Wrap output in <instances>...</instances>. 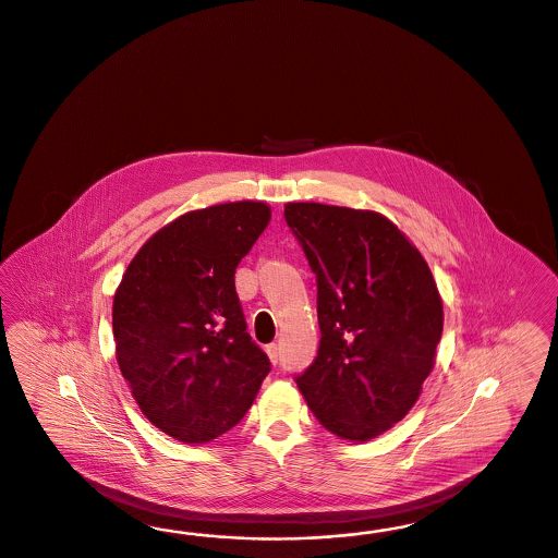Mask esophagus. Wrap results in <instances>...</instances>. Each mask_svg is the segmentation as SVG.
I'll use <instances>...</instances> for the list:
<instances>
[{
    "mask_svg": "<svg viewBox=\"0 0 558 558\" xmlns=\"http://www.w3.org/2000/svg\"><path fill=\"white\" fill-rule=\"evenodd\" d=\"M266 352H268L269 361L276 365L278 363V347L276 344H268Z\"/></svg>",
    "mask_w": 558,
    "mask_h": 558,
    "instance_id": "esophagus-1",
    "label": "esophagus"
}]
</instances>
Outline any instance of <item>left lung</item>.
Returning <instances> with one entry per match:
<instances>
[{"label":"left lung","mask_w":558,"mask_h":558,"mask_svg":"<svg viewBox=\"0 0 558 558\" xmlns=\"http://www.w3.org/2000/svg\"><path fill=\"white\" fill-rule=\"evenodd\" d=\"M284 218L317 278L322 329L294 381L329 433L368 441L404 418L433 371L439 290L421 251L377 211L299 202Z\"/></svg>","instance_id":"8db88e82"}]
</instances>
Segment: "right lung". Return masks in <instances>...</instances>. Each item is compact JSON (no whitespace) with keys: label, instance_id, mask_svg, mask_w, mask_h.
Segmentation results:
<instances>
[{"label":"right lung","instance_id":"1","mask_svg":"<svg viewBox=\"0 0 558 558\" xmlns=\"http://www.w3.org/2000/svg\"><path fill=\"white\" fill-rule=\"evenodd\" d=\"M269 222L264 202L187 211L150 236L113 301L117 363L144 416L181 442L239 423L271 368L234 271Z\"/></svg>","mask_w":558,"mask_h":558}]
</instances>
